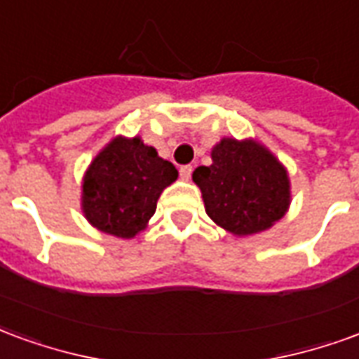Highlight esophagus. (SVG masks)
<instances>
[{
  "label": "esophagus",
  "mask_w": 359,
  "mask_h": 359,
  "mask_svg": "<svg viewBox=\"0 0 359 359\" xmlns=\"http://www.w3.org/2000/svg\"><path fill=\"white\" fill-rule=\"evenodd\" d=\"M179 172H180V179L188 180L190 177H192V165H182Z\"/></svg>",
  "instance_id": "esophagus-1"
}]
</instances>
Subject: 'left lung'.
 Returning a JSON list of instances; mask_svg holds the SVG:
<instances>
[{
    "mask_svg": "<svg viewBox=\"0 0 359 359\" xmlns=\"http://www.w3.org/2000/svg\"><path fill=\"white\" fill-rule=\"evenodd\" d=\"M192 180L211 221L238 238L271 229L292 202L286 167L256 138H221L210 167H198Z\"/></svg>",
    "mask_w": 359,
    "mask_h": 359,
    "instance_id": "8db88e82",
    "label": "left lung"
}]
</instances>
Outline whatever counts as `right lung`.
I'll return each instance as SVG.
<instances>
[{"label": "right lung", "mask_w": 359, "mask_h": 359, "mask_svg": "<svg viewBox=\"0 0 359 359\" xmlns=\"http://www.w3.org/2000/svg\"><path fill=\"white\" fill-rule=\"evenodd\" d=\"M179 177L140 136H115L84 171L81 210L90 225L117 238H134L148 226L157 200Z\"/></svg>", "instance_id": "1"}]
</instances>
